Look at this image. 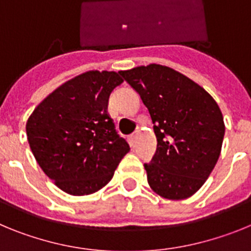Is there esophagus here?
Returning <instances> with one entry per match:
<instances>
[{"label":"esophagus","instance_id":"34e87169","mask_svg":"<svg viewBox=\"0 0 251 251\" xmlns=\"http://www.w3.org/2000/svg\"><path fill=\"white\" fill-rule=\"evenodd\" d=\"M137 137H138V130H137L136 133H133L132 136L129 137V142H130V146H132V147H134V146H136Z\"/></svg>","mask_w":251,"mask_h":251}]
</instances>
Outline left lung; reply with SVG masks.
<instances>
[{"label": "left lung", "instance_id": "8db88e82", "mask_svg": "<svg viewBox=\"0 0 251 251\" xmlns=\"http://www.w3.org/2000/svg\"><path fill=\"white\" fill-rule=\"evenodd\" d=\"M148 108L157 150L145 163L154 192L170 200L192 196L214 170L225 126L212 97L181 73L151 64L119 72Z\"/></svg>", "mask_w": 251, "mask_h": 251}]
</instances>
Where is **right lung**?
Returning <instances> with one entry per match:
<instances>
[{"label": "right lung", "mask_w": 251, "mask_h": 251, "mask_svg": "<svg viewBox=\"0 0 251 251\" xmlns=\"http://www.w3.org/2000/svg\"><path fill=\"white\" fill-rule=\"evenodd\" d=\"M119 73L88 72L66 81L37 105L26 123L31 151L46 176L74 196L112 179L129 145L108 113Z\"/></svg>", "instance_id": "obj_1"}]
</instances>
